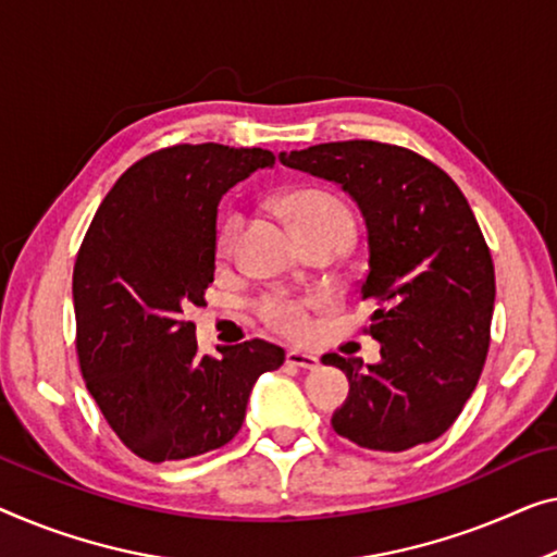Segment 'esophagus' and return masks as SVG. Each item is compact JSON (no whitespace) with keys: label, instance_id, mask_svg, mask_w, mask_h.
<instances>
[{"label":"esophagus","instance_id":"1","mask_svg":"<svg viewBox=\"0 0 557 557\" xmlns=\"http://www.w3.org/2000/svg\"><path fill=\"white\" fill-rule=\"evenodd\" d=\"M287 364H295V368H302V370H314L320 364V360L314 358L312 352L287 350Z\"/></svg>","mask_w":557,"mask_h":557}]
</instances>
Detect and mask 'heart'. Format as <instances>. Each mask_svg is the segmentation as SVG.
Segmentation results:
<instances>
[{
  "mask_svg": "<svg viewBox=\"0 0 557 557\" xmlns=\"http://www.w3.org/2000/svg\"><path fill=\"white\" fill-rule=\"evenodd\" d=\"M280 212L289 220L302 243L322 235H337V232H350L355 235V214L352 207L343 197L325 187H297L293 193H285L277 199ZM243 227V220L237 214L222 220L218 230V252L227 255L235 245L237 232ZM262 320L272 330L282 332L285 337H307L312 330V300L302 297H289L285 293H272L262 297L260 307Z\"/></svg>",
  "mask_w": 557,
  "mask_h": 557,
  "instance_id": "b5f03b06",
  "label": "heart"
}]
</instances>
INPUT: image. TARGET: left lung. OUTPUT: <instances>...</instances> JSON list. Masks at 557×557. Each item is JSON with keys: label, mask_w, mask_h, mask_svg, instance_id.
I'll list each match as a JSON object with an SVG mask.
<instances>
[{"label": "left lung", "mask_w": 557, "mask_h": 557, "mask_svg": "<svg viewBox=\"0 0 557 557\" xmlns=\"http://www.w3.org/2000/svg\"><path fill=\"white\" fill-rule=\"evenodd\" d=\"M293 170L343 185L368 225L370 268L360 300L383 360L327 352L350 380L332 414L337 435L368 450L433 443L458 420L491 347L495 268L491 247L450 174L408 147L347 139L280 154Z\"/></svg>", "instance_id": "obj_1"}]
</instances>
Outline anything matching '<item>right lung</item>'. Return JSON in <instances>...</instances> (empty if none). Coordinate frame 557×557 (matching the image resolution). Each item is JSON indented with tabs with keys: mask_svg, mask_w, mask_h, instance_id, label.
Returning <instances> with one entry per match:
<instances>
[{
	"mask_svg": "<svg viewBox=\"0 0 557 557\" xmlns=\"http://www.w3.org/2000/svg\"><path fill=\"white\" fill-rule=\"evenodd\" d=\"M260 147L172 145L143 157L102 199L72 275L77 358L104 420L137 458L185 460L239 433L255 380L285 350L264 339L199 355L185 314L214 280L218 205Z\"/></svg>",
	"mask_w": 557,
	"mask_h": 557,
	"instance_id": "right-lung-1",
	"label": "right lung"
}]
</instances>
